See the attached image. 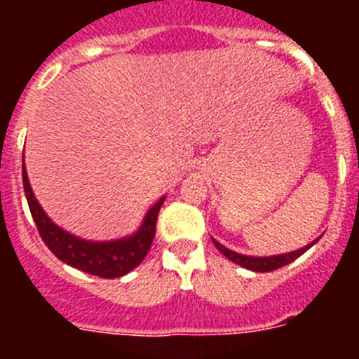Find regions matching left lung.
<instances>
[{
    "label": "left lung",
    "mask_w": 359,
    "mask_h": 359,
    "mask_svg": "<svg viewBox=\"0 0 359 359\" xmlns=\"http://www.w3.org/2000/svg\"><path fill=\"white\" fill-rule=\"evenodd\" d=\"M214 241L215 248L219 250V252L223 253L224 257H228L231 262H236V264L243 266V268L246 269H252V271H261V273H266V271H273V269H278L282 268V266L290 264V262H293L294 259H298V257L302 255V253H306L307 250L313 246V244H316L315 239L313 243H309L307 246H304V248L297 250V252H290V253H282V255H271V257H252V255H243V253H237V252H231V250L224 248L223 244L217 243L215 239Z\"/></svg>",
    "instance_id": "obj_1"
}]
</instances>
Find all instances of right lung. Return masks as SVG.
<instances>
[{"mask_svg":"<svg viewBox=\"0 0 359 359\" xmlns=\"http://www.w3.org/2000/svg\"><path fill=\"white\" fill-rule=\"evenodd\" d=\"M23 187L32 217L36 221L41 239L48 246L50 252L59 261L66 262L68 266H73V268L81 269L84 273L97 275V277L102 278L123 277L144 261L149 248H151L154 233H156L158 212H160L161 205L165 201L163 196V198L158 199V203H154L149 208L144 217V223L133 236L100 243V241H86L81 239V237L72 236L69 231L57 226L52 219L44 214L43 207H41L34 192H32L25 165Z\"/></svg>","mask_w":359,"mask_h":359,"instance_id":"add662e5","label":"right lung"}]
</instances>
